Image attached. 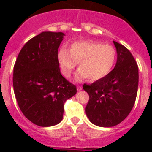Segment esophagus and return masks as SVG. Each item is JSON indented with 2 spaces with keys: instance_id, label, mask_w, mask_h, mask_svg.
Segmentation results:
<instances>
[{
  "instance_id": "esophagus-1",
  "label": "esophagus",
  "mask_w": 152,
  "mask_h": 152,
  "mask_svg": "<svg viewBox=\"0 0 152 152\" xmlns=\"http://www.w3.org/2000/svg\"><path fill=\"white\" fill-rule=\"evenodd\" d=\"M82 89V86H77V90H81Z\"/></svg>"
}]
</instances>
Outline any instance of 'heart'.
Segmentation results:
<instances>
[{"label": "heart", "mask_w": 152, "mask_h": 152, "mask_svg": "<svg viewBox=\"0 0 152 152\" xmlns=\"http://www.w3.org/2000/svg\"><path fill=\"white\" fill-rule=\"evenodd\" d=\"M115 50L110 45L101 42L86 40L77 41L70 47V51L61 49L58 53L63 75L69 78L73 70L80 63V69L76 80L89 78L95 81L108 74L115 60Z\"/></svg>", "instance_id": "1"}]
</instances>
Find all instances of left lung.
<instances>
[{"instance_id":"obj_1","label":"left lung","mask_w":152,"mask_h":152,"mask_svg":"<svg viewBox=\"0 0 152 152\" xmlns=\"http://www.w3.org/2000/svg\"><path fill=\"white\" fill-rule=\"evenodd\" d=\"M117 51L114 69L83 89L89 96L86 112L93 124L112 127L127 117L134 107L138 86V66L130 51L113 41Z\"/></svg>"}]
</instances>
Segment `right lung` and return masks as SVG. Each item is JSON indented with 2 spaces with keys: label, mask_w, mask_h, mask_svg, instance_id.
Returning <instances> with one entry per match:
<instances>
[{
  "label": "right lung",
  "mask_w": 152,
  "mask_h": 152,
  "mask_svg": "<svg viewBox=\"0 0 152 152\" xmlns=\"http://www.w3.org/2000/svg\"><path fill=\"white\" fill-rule=\"evenodd\" d=\"M63 32L43 31L22 48L14 66L15 98L25 117L41 127L62 121L64 103L76 87L60 72L58 50Z\"/></svg>",
  "instance_id": "1"
}]
</instances>
